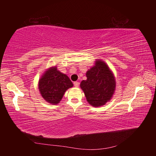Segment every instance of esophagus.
<instances>
[{
  "label": "esophagus",
  "mask_w": 156,
  "mask_h": 156,
  "mask_svg": "<svg viewBox=\"0 0 156 156\" xmlns=\"http://www.w3.org/2000/svg\"><path fill=\"white\" fill-rule=\"evenodd\" d=\"M73 84H74V86H75V87H79V82H77V81H75V82H74V83H73Z\"/></svg>",
  "instance_id": "34e87169"
}]
</instances>
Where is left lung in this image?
<instances>
[{
    "label": "left lung",
    "instance_id": "obj_1",
    "mask_svg": "<svg viewBox=\"0 0 156 156\" xmlns=\"http://www.w3.org/2000/svg\"><path fill=\"white\" fill-rule=\"evenodd\" d=\"M80 87L84 92L88 103L94 107L104 105L110 101L116 89V80L108 66L100 59L86 73Z\"/></svg>",
    "mask_w": 156,
    "mask_h": 156
}]
</instances>
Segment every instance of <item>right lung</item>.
Listing matches in <instances>:
<instances>
[{"instance_id": "obj_1", "label": "right lung", "mask_w": 156, "mask_h": 156, "mask_svg": "<svg viewBox=\"0 0 156 156\" xmlns=\"http://www.w3.org/2000/svg\"><path fill=\"white\" fill-rule=\"evenodd\" d=\"M73 86L69 78L58 70L56 66L46 69L38 81L41 97L51 105L58 104L66 91Z\"/></svg>"}]
</instances>
